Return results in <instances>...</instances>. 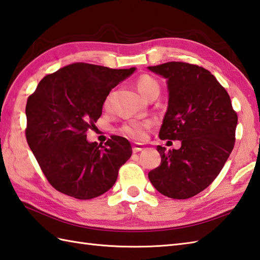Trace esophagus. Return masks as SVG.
<instances>
[{
    "label": "esophagus",
    "instance_id": "1",
    "mask_svg": "<svg viewBox=\"0 0 260 260\" xmlns=\"http://www.w3.org/2000/svg\"><path fill=\"white\" fill-rule=\"evenodd\" d=\"M142 149H144V146L140 144H136V145H134V147H132V151H134L135 153L141 151Z\"/></svg>",
    "mask_w": 260,
    "mask_h": 260
}]
</instances>
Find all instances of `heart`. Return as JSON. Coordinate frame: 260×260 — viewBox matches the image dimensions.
<instances>
[{
	"instance_id": "b5f03b06",
	"label": "heart",
	"mask_w": 260,
	"mask_h": 260,
	"mask_svg": "<svg viewBox=\"0 0 260 260\" xmlns=\"http://www.w3.org/2000/svg\"><path fill=\"white\" fill-rule=\"evenodd\" d=\"M137 89L142 96L149 100L151 98H157L160 93V84L158 79L149 74H142L136 81ZM104 109L110 107V95L104 100ZM151 126V121H129L121 126L120 131L126 137L132 138L135 140H140L146 135V130Z\"/></svg>"
}]
</instances>
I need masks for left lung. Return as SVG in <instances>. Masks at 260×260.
I'll return each mask as SVG.
<instances>
[{
    "instance_id": "obj_1",
    "label": "left lung",
    "mask_w": 260,
    "mask_h": 260,
    "mask_svg": "<svg viewBox=\"0 0 260 260\" xmlns=\"http://www.w3.org/2000/svg\"><path fill=\"white\" fill-rule=\"evenodd\" d=\"M148 68L167 78L168 109L159 138L182 142L177 150L157 147L161 162L148 177L165 197L189 199L223 168L235 147L238 115L225 88L205 68L183 61Z\"/></svg>"
}]
</instances>
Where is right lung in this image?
I'll return each mask as SVG.
<instances>
[{
	"label": "right lung",
	"mask_w": 260,
	"mask_h": 260,
	"mask_svg": "<svg viewBox=\"0 0 260 260\" xmlns=\"http://www.w3.org/2000/svg\"><path fill=\"white\" fill-rule=\"evenodd\" d=\"M135 68L113 70L74 62L48 74L26 101L25 138L42 173L58 192L91 200L113 186L132 153L130 142L112 136L104 146L86 132L102 114L111 89Z\"/></svg>",
	"instance_id": "obj_1"
}]
</instances>
